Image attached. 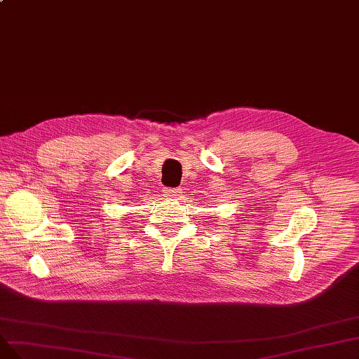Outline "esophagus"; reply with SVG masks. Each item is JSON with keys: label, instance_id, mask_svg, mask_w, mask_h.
<instances>
[{"label": "esophagus", "instance_id": "obj_1", "mask_svg": "<svg viewBox=\"0 0 359 359\" xmlns=\"http://www.w3.org/2000/svg\"><path fill=\"white\" fill-rule=\"evenodd\" d=\"M162 194L165 197H170V198H177V197H180L182 189L180 188H163Z\"/></svg>", "mask_w": 359, "mask_h": 359}]
</instances>
